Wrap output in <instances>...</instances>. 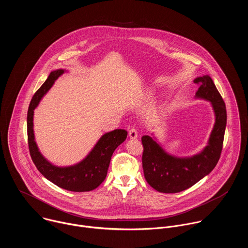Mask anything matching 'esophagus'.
Segmentation results:
<instances>
[{"instance_id": "1", "label": "esophagus", "mask_w": 248, "mask_h": 248, "mask_svg": "<svg viewBox=\"0 0 248 248\" xmlns=\"http://www.w3.org/2000/svg\"><path fill=\"white\" fill-rule=\"evenodd\" d=\"M128 136L130 139H136L137 136H138V133H137V130L135 128H131L129 130V133H128Z\"/></svg>"}]
</instances>
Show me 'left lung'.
<instances>
[{
    "label": "left lung",
    "mask_w": 248,
    "mask_h": 248,
    "mask_svg": "<svg viewBox=\"0 0 248 248\" xmlns=\"http://www.w3.org/2000/svg\"><path fill=\"white\" fill-rule=\"evenodd\" d=\"M200 83L195 99L210 102L215 123L207 145L192 156L178 157L168 153L154 136L141 138L143 145L142 167L146 182L155 190L163 193H176L198 183L216 167L223 148L227 125L225 102L210 76L198 77L193 80Z\"/></svg>",
    "instance_id": "1"
}]
</instances>
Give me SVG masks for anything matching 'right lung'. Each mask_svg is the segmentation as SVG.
I'll list each match as a JSON object with an SVG mask.
<instances>
[{
    "label": "right lung",
    "mask_w": 248,
    "mask_h": 248,
    "mask_svg": "<svg viewBox=\"0 0 248 248\" xmlns=\"http://www.w3.org/2000/svg\"><path fill=\"white\" fill-rule=\"evenodd\" d=\"M67 72L68 70L62 68L53 70L46 81L34 94L27 112L28 146L33 163L48 181L69 191H91L105 181L112 155L117 147L125 140L127 132L124 129H115L104 133L81 161L70 166H56L43 156L35 141L33 129L34 110L52 88L55 81Z\"/></svg>",
    "instance_id": "right-lung-1"
}]
</instances>
